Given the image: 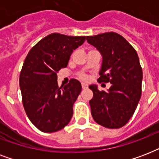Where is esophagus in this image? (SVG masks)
<instances>
[{
  "label": "esophagus",
  "instance_id": "1",
  "mask_svg": "<svg viewBox=\"0 0 159 159\" xmlns=\"http://www.w3.org/2000/svg\"><path fill=\"white\" fill-rule=\"evenodd\" d=\"M82 89H87V87H88V85L87 84V83H82Z\"/></svg>",
  "mask_w": 159,
  "mask_h": 159
}]
</instances>
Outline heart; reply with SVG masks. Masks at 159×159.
<instances>
[{
    "instance_id": "heart-1",
    "label": "heart",
    "mask_w": 159,
    "mask_h": 159,
    "mask_svg": "<svg viewBox=\"0 0 159 159\" xmlns=\"http://www.w3.org/2000/svg\"><path fill=\"white\" fill-rule=\"evenodd\" d=\"M84 78H85V77H84Z\"/></svg>"
}]
</instances>
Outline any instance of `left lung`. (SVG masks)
<instances>
[{
  "mask_svg": "<svg viewBox=\"0 0 159 159\" xmlns=\"http://www.w3.org/2000/svg\"><path fill=\"white\" fill-rule=\"evenodd\" d=\"M87 41L102 56L98 81L111 83L107 92H100L95 84L89 86L93 92L89 102L92 116L106 128H120L132 117L141 97L143 72L138 54L115 32L87 36Z\"/></svg>",
  "mask_w": 159,
  "mask_h": 159,
  "instance_id": "left-lung-1",
  "label": "left lung"
}]
</instances>
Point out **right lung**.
<instances>
[{"label":"right lung","mask_w":159,"mask_h":159,"mask_svg":"<svg viewBox=\"0 0 159 159\" xmlns=\"http://www.w3.org/2000/svg\"><path fill=\"white\" fill-rule=\"evenodd\" d=\"M85 40L86 36L53 33L29 52L20 75V87L26 115L39 130L56 132L71 120L82 85L72 79L63 88L59 87L57 72L67 67L73 50Z\"/></svg>","instance_id":"obj_1"}]
</instances>
